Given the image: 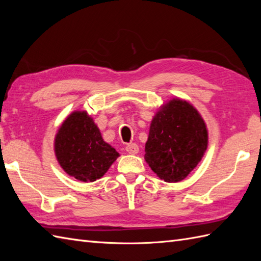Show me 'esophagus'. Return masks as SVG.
Listing matches in <instances>:
<instances>
[{"mask_svg":"<svg viewBox=\"0 0 261 261\" xmlns=\"http://www.w3.org/2000/svg\"><path fill=\"white\" fill-rule=\"evenodd\" d=\"M125 150L131 154H136L139 152V147H138L137 143H129V145H126Z\"/></svg>","mask_w":261,"mask_h":261,"instance_id":"34e87169","label":"esophagus"}]
</instances>
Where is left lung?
<instances>
[{"label": "left lung", "mask_w": 261, "mask_h": 261, "mask_svg": "<svg viewBox=\"0 0 261 261\" xmlns=\"http://www.w3.org/2000/svg\"><path fill=\"white\" fill-rule=\"evenodd\" d=\"M207 142L206 125L198 111L184 99L173 98L153 116L145 160L160 179L177 182L201 162Z\"/></svg>", "instance_id": "obj_1"}]
</instances>
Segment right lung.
Instances as JSON below:
<instances>
[{"mask_svg":"<svg viewBox=\"0 0 261 261\" xmlns=\"http://www.w3.org/2000/svg\"><path fill=\"white\" fill-rule=\"evenodd\" d=\"M55 153L66 173L85 182L101 178L120 156L86 111H75L63 122L55 137Z\"/></svg>","mask_w":261,"mask_h":261,"instance_id":"add662e5","label":"right lung"}]
</instances>
